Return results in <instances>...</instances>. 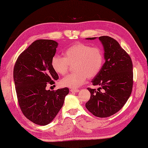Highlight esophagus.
Masks as SVG:
<instances>
[{
	"instance_id": "1",
	"label": "esophagus",
	"mask_w": 148,
	"mask_h": 148,
	"mask_svg": "<svg viewBox=\"0 0 148 148\" xmlns=\"http://www.w3.org/2000/svg\"><path fill=\"white\" fill-rule=\"evenodd\" d=\"M70 91H71V92H72V93H77V92H79V90H77V89H71Z\"/></svg>"
}]
</instances>
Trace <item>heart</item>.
Listing matches in <instances>:
<instances>
[{
    "mask_svg": "<svg viewBox=\"0 0 148 148\" xmlns=\"http://www.w3.org/2000/svg\"><path fill=\"white\" fill-rule=\"evenodd\" d=\"M103 64V53L99 47L78 42L72 45L64 52V57L55 55L51 60L53 70L65 76L70 65H74L75 72L63 78L62 86L77 88L86 82L87 78L93 79L99 74Z\"/></svg>",
    "mask_w": 148,
    "mask_h": 148,
    "instance_id": "1",
    "label": "heart"
}]
</instances>
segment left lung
<instances>
[{"label":"left lung","instance_id":"obj_1","mask_svg":"<svg viewBox=\"0 0 148 148\" xmlns=\"http://www.w3.org/2000/svg\"><path fill=\"white\" fill-rule=\"evenodd\" d=\"M99 39L103 47L106 61L99 74L92 81L93 85L100 87L97 91L88 88L91 96L85 106L97 117L107 118L118 112L131 95L133 65L130 56L117 40L109 36L99 37ZM100 89L103 90L102 92Z\"/></svg>","mask_w":148,"mask_h":148}]
</instances>
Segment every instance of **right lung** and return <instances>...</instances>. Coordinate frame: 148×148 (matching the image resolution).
I'll list each match as a JSON object with an SVG mask.
<instances>
[{
    "instance_id": "obj_1",
    "label": "right lung",
    "mask_w": 148,
    "mask_h": 148,
    "mask_svg": "<svg viewBox=\"0 0 148 148\" xmlns=\"http://www.w3.org/2000/svg\"><path fill=\"white\" fill-rule=\"evenodd\" d=\"M58 42L39 39L32 42L18 56L13 70L18 101L22 112L34 123L46 125L55 118L64 105L68 88L47 90V84L58 79L51 60Z\"/></svg>"
}]
</instances>
